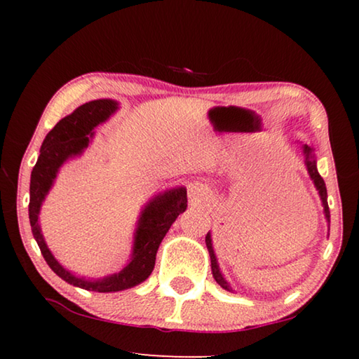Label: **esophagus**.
Wrapping results in <instances>:
<instances>
[{"label":"esophagus","mask_w":359,"mask_h":359,"mask_svg":"<svg viewBox=\"0 0 359 359\" xmlns=\"http://www.w3.org/2000/svg\"><path fill=\"white\" fill-rule=\"evenodd\" d=\"M190 196L194 198V199H198V201H201V199L209 196V188L203 185V184H198V182H196V184H193L190 187Z\"/></svg>","instance_id":"34e87169"}]
</instances>
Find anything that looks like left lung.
Returning <instances> with one entry per match:
<instances>
[{
	"instance_id": "8db88e82",
	"label": "left lung",
	"mask_w": 359,
	"mask_h": 359,
	"mask_svg": "<svg viewBox=\"0 0 359 359\" xmlns=\"http://www.w3.org/2000/svg\"><path fill=\"white\" fill-rule=\"evenodd\" d=\"M302 154L304 158H306V168H307V172L311 175V179L313 180V185L317 187L318 194L321 198V203H323V208H325V215H326V220L330 222V208H327V193H326V185H325V180L321 175L318 174V169H317V161H315V154H313V147L311 145L304 144L302 145ZM205 245H208V250L210 255V267H212V276H214L215 282L220 285L222 288H224L226 291H233V288L229 287V283L224 280L223 274L220 272V267H218L217 263V257H215V252H214V247H212V239H210V233H208L205 236Z\"/></svg>"
}]
</instances>
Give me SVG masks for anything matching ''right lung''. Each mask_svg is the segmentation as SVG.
I'll return each mask as SVG.
<instances>
[{
    "mask_svg": "<svg viewBox=\"0 0 359 359\" xmlns=\"http://www.w3.org/2000/svg\"><path fill=\"white\" fill-rule=\"evenodd\" d=\"M117 109V101L95 100L79 106L74 112L60 120L42 142L39 158L33 168L32 182H29V224L42 257L50 269L65 282L98 293H114L144 282L154 271L156 252L163 238L175 218L187 209V188L184 187L172 188L150 199L139 215L130 263L112 276L95 278V280L76 277L66 271L48 250L39 228L41 204L52 188L60 166L69 158L81 155L95 135L93 128L106 121Z\"/></svg>",
    "mask_w": 359,
    "mask_h": 359,
    "instance_id": "1",
    "label": "right lung"
}]
</instances>
